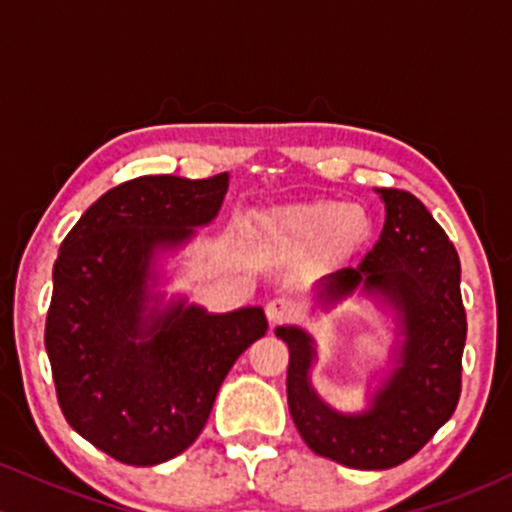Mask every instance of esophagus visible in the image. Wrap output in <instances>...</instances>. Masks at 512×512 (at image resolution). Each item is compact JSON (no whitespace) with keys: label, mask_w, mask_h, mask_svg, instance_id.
I'll return each mask as SVG.
<instances>
[{"label":"esophagus","mask_w":512,"mask_h":512,"mask_svg":"<svg viewBox=\"0 0 512 512\" xmlns=\"http://www.w3.org/2000/svg\"><path fill=\"white\" fill-rule=\"evenodd\" d=\"M264 313H267L269 325L276 327V325H284V322H291L293 317H296L298 308L289 296H276L264 305Z\"/></svg>","instance_id":"34e87169"}]
</instances>
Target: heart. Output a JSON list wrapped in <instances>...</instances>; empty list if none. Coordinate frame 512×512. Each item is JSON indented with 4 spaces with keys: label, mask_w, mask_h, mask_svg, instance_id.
I'll use <instances>...</instances> for the list:
<instances>
[{
    "label": "heart",
    "mask_w": 512,
    "mask_h": 512,
    "mask_svg": "<svg viewBox=\"0 0 512 512\" xmlns=\"http://www.w3.org/2000/svg\"><path fill=\"white\" fill-rule=\"evenodd\" d=\"M272 233L284 243H313L330 236L339 248H351L368 233V219L361 207H342L337 202L296 204L276 216Z\"/></svg>",
    "instance_id": "1"
}]
</instances>
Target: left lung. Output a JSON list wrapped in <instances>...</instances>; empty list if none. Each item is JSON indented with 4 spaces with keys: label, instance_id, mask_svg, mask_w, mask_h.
<instances>
[{
    "label": "left lung",
    "instance_id": "8db88e82",
    "mask_svg": "<svg viewBox=\"0 0 512 512\" xmlns=\"http://www.w3.org/2000/svg\"><path fill=\"white\" fill-rule=\"evenodd\" d=\"M378 192L387 211L380 240L358 267L320 279L322 301H339L363 286L383 293L402 313L407 342L373 407L356 416L325 407L308 385L315 356L310 337L296 327L276 330L291 354L286 395L298 433L317 455L354 469L397 467L436 436L460 402L467 339L455 245L411 192Z\"/></svg>",
    "mask_w": 512,
    "mask_h": 512
}]
</instances>
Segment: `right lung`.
<instances>
[{"label":"right lung","instance_id":"right-lung-1","mask_svg":"<svg viewBox=\"0 0 512 512\" xmlns=\"http://www.w3.org/2000/svg\"><path fill=\"white\" fill-rule=\"evenodd\" d=\"M228 173L142 175L86 209L62 240L45 320L57 402L88 443L151 467L195 443L236 358L264 337L260 308L209 315L182 303L144 325L149 260L221 209Z\"/></svg>","mask_w":512,"mask_h":512}]
</instances>
